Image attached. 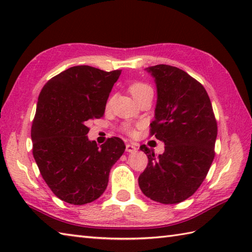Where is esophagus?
I'll use <instances>...</instances> for the list:
<instances>
[{
    "label": "esophagus",
    "mask_w": 252,
    "mask_h": 252,
    "mask_svg": "<svg viewBox=\"0 0 252 252\" xmlns=\"http://www.w3.org/2000/svg\"><path fill=\"white\" fill-rule=\"evenodd\" d=\"M126 149L127 153H135L137 151V147L134 145V144L132 143H126Z\"/></svg>",
    "instance_id": "obj_1"
}]
</instances>
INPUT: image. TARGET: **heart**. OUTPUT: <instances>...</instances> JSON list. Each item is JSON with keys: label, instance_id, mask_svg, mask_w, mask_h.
<instances>
[{"label": "heart", "instance_id": "b5f03b06", "mask_svg": "<svg viewBox=\"0 0 252 252\" xmlns=\"http://www.w3.org/2000/svg\"><path fill=\"white\" fill-rule=\"evenodd\" d=\"M129 91L131 92V94L133 95V97H134L135 99H137L138 97H141V96L145 95L147 93H153V89L149 87L148 84L144 83V82H134V83L130 84ZM123 129H125V131L126 133H129V134H134V133H135L134 129H133V127L129 125L125 126Z\"/></svg>", "mask_w": 252, "mask_h": 252}]
</instances>
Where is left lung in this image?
I'll return each instance as SVG.
<instances>
[{
    "label": "left lung",
    "instance_id": "obj_1",
    "mask_svg": "<svg viewBox=\"0 0 252 252\" xmlns=\"http://www.w3.org/2000/svg\"><path fill=\"white\" fill-rule=\"evenodd\" d=\"M157 87L151 134L164 143L156 157L142 145L148 164L138 178L146 197L164 205L184 201L198 189L215 158L218 126L207 91L189 73L169 65L146 68Z\"/></svg>",
    "mask_w": 252,
    "mask_h": 252
}]
</instances>
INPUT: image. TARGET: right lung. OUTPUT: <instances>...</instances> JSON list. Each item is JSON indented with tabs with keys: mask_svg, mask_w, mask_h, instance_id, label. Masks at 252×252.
Listing matches in <instances>:
<instances>
[{
	"mask_svg": "<svg viewBox=\"0 0 252 252\" xmlns=\"http://www.w3.org/2000/svg\"><path fill=\"white\" fill-rule=\"evenodd\" d=\"M121 70L74 66L45 83L31 127L32 153L52 191L71 205L103 195L112 165L125 153L121 138L98 146L90 141L87 123L103 117Z\"/></svg>",
	"mask_w": 252,
	"mask_h": 252,
	"instance_id": "1",
	"label": "right lung"
}]
</instances>
